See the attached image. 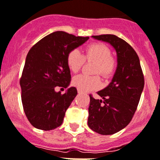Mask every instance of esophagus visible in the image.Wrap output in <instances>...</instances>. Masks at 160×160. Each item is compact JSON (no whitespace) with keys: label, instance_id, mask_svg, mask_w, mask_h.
I'll return each mask as SVG.
<instances>
[{"label":"esophagus","instance_id":"34e87169","mask_svg":"<svg viewBox=\"0 0 160 160\" xmlns=\"http://www.w3.org/2000/svg\"><path fill=\"white\" fill-rule=\"evenodd\" d=\"M78 92H79V93H82L83 91H81L80 89H78Z\"/></svg>","mask_w":160,"mask_h":160}]
</instances>
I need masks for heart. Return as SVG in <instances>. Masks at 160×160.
<instances>
[{
    "label": "heart",
    "mask_w": 160,
    "mask_h": 160,
    "mask_svg": "<svg viewBox=\"0 0 160 160\" xmlns=\"http://www.w3.org/2000/svg\"><path fill=\"white\" fill-rule=\"evenodd\" d=\"M85 59L95 62L93 72L99 73L104 78L113 76L117 67L116 59L111 56V49L103 43H92L87 45L84 55L76 49L70 51L67 58L68 68L72 72L76 73L81 69ZM72 84L81 91H90L100 88L102 80L98 75L88 76L81 74L73 78Z\"/></svg>",
    "instance_id": "b5f03b06"
}]
</instances>
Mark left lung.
Wrapping results in <instances>:
<instances>
[{
	"label": "left lung",
	"instance_id": "8db88e82",
	"mask_svg": "<svg viewBox=\"0 0 160 160\" xmlns=\"http://www.w3.org/2000/svg\"><path fill=\"white\" fill-rule=\"evenodd\" d=\"M110 43L117 53V69L107 88L92 94L88 107V127L102 135H111L128 125L138 108L144 88V76L140 60L128 43L115 35L92 36Z\"/></svg>",
	"mask_w": 160,
	"mask_h": 160
}]
</instances>
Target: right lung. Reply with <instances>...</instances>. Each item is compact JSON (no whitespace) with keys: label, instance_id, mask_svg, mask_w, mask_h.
I'll return each instance as SVG.
<instances>
[{"label":"right lung","instance_id":"right-lung-1","mask_svg":"<svg viewBox=\"0 0 160 160\" xmlns=\"http://www.w3.org/2000/svg\"><path fill=\"white\" fill-rule=\"evenodd\" d=\"M88 38L58 31L42 38L30 49L19 84L23 111L33 127L48 131L62 123L77 89L71 87L62 94L56 92V88L63 89L69 85L68 54Z\"/></svg>","mask_w":160,"mask_h":160}]
</instances>
